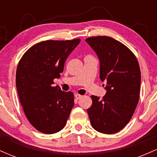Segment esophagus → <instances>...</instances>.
I'll return each instance as SVG.
<instances>
[{"label": "esophagus", "instance_id": "esophagus-1", "mask_svg": "<svg viewBox=\"0 0 157 157\" xmlns=\"http://www.w3.org/2000/svg\"><path fill=\"white\" fill-rule=\"evenodd\" d=\"M82 97V95L78 94H75V98H76V100H80V99Z\"/></svg>", "mask_w": 157, "mask_h": 157}]
</instances>
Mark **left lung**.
I'll use <instances>...</instances> for the list:
<instances>
[{
    "label": "left lung",
    "mask_w": 157,
    "mask_h": 157,
    "mask_svg": "<svg viewBox=\"0 0 157 157\" xmlns=\"http://www.w3.org/2000/svg\"><path fill=\"white\" fill-rule=\"evenodd\" d=\"M86 41L97 53L100 77L106 81L105 95L91 96L87 109L92 127L98 132L112 134L121 131L134 114L140 99L141 73L136 56L120 41L97 36Z\"/></svg>",
    "instance_id": "obj_1"
}]
</instances>
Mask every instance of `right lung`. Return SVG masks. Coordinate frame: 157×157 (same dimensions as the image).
Masks as SVG:
<instances>
[{
  "instance_id": "right-lung-1",
  "label": "right lung",
  "mask_w": 157,
  "mask_h": 157,
  "mask_svg": "<svg viewBox=\"0 0 157 157\" xmlns=\"http://www.w3.org/2000/svg\"><path fill=\"white\" fill-rule=\"evenodd\" d=\"M80 39L46 40L34 45L20 60L16 87L26 118L40 132L52 134L66 125L75 104L71 91L53 86L68 55Z\"/></svg>"
}]
</instances>
